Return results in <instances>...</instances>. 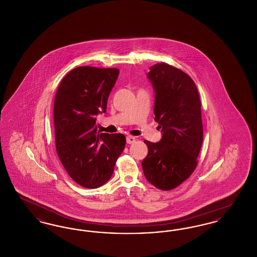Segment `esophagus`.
Masks as SVG:
<instances>
[{
  "mask_svg": "<svg viewBox=\"0 0 257 257\" xmlns=\"http://www.w3.org/2000/svg\"><path fill=\"white\" fill-rule=\"evenodd\" d=\"M135 142H136V138L133 136H127L126 137V143L127 144L131 145V144H134Z\"/></svg>",
  "mask_w": 257,
  "mask_h": 257,
  "instance_id": "esophagus-1",
  "label": "esophagus"
}]
</instances>
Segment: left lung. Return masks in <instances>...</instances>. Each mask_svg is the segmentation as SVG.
<instances>
[{
	"instance_id": "8db88e82",
	"label": "left lung",
	"mask_w": 257,
	"mask_h": 257,
	"mask_svg": "<svg viewBox=\"0 0 257 257\" xmlns=\"http://www.w3.org/2000/svg\"><path fill=\"white\" fill-rule=\"evenodd\" d=\"M147 78L155 92L154 114L162 139L145 141L142 166L149 183L163 191L176 188L195 171L203 141L201 103L195 82L182 70L162 62Z\"/></svg>"
}]
</instances>
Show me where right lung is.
I'll return each mask as SVG.
<instances>
[{"instance_id":"1","label":"right lung","mask_w":257,"mask_h":257,"mask_svg":"<svg viewBox=\"0 0 257 257\" xmlns=\"http://www.w3.org/2000/svg\"><path fill=\"white\" fill-rule=\"evenodd\" d=\"M119 70L76 67L61 82L54 102L56 149L76 183L95 189L110 180L125 147V136L98 131V114L107 102Z\"/></svg>"}]
</instances>
